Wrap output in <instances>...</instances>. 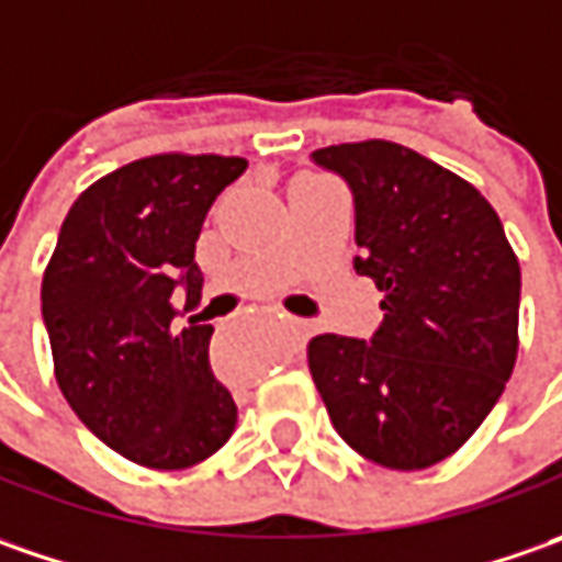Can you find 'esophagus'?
Returning <instances> with one entry per match:
<instances>
[{"label":"esophagus","instance_id":"34e87169","mask_svg":"<svg viewBox=\"0 0 562 562\" xmlns=\"http://www.w3.org/2000/svg\"><path fill=\"white\" fill-rule=\"evenodd\" d=\"M295 326H299V329H301V323H299V319H295Z\"/></svg>","mask_w":562,"mask_h":562}]
</instances>
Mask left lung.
Listing matches in <instances>:
<instances>
[{"label":"left lung","instance_id":"1","mask_svg":"<svg viewBox=\"0 0 562 562\" xmlns=\"http://www.w3.org/2000/svg\"><path fill=\"white\" fill-rule=\"evenodd\" d=\"M355 195V270L382 292L373 339L317 336L307 367L358 454L426 470L492 414L519 351V261L488 199L385 139L311 155Z\"/></svg>","mask_w":562,"mask_h":562}]
</instances>
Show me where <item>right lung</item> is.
Masks as SVG:
<instances>
[{"label":"right lung","mask_w":562,"mask_h":562,"mask_svg":"<svg viewBox=\"0 0 562 562\" xmlns=\"http://www.w3.org/2000/svg\"><path fill=\"white\" fill-rule=\"evenodd\" d=\"M245 158L148 155L80 192L43 273V323L58 389L89 432L148 470L221 451L236 401L207 363L214 326L173 304L202 299L195 243Z\"/></svg>","instance_id":"1"}]
</instances>
